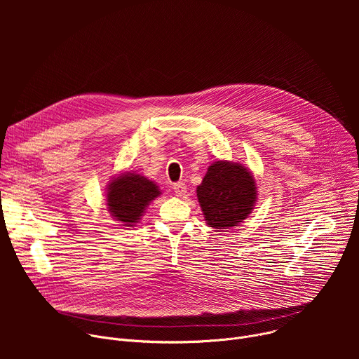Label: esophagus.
Masks as SVG:
<instances>
[{"label": "esophagus", "instance_id": "1", "mask_svg": "<svg viewBox=\"0 0 359 359\" xmlns=\"http://www.w3.org/2000/svg\"><path fill=\"white\" fill-rule=\"evenodd\" d=\"M173 190L176 193V196H184L186 193V183L184 182H177L173 184Z\"/></svg>", "mask_w": 359, "mask_h": 359}]
</instances>
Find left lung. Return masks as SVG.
I'll use <instances>...</instances> for the list:
<instances>
[{"label": "left lung", "mask_w": 359, "mask_h": 359, "mask_svg": "<svg viewBox=\"0 0 359 359\" xmlns=\"http://www.w3.org/2000/svg\"><path fill=\"white\" fill-rule=\"evenodd\" d=\"M251 172L240 163L215 162L197 186V198L204 219L213 229L240 224L254 209L257 190Z\"/></svg>", "instance_id": "left-lung-1"}]
</instances>
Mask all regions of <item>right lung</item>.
Returning <instances> with one entry per match:
<instances>
[{"label": "right lung", "instance_id": "obj_1", "mask_svg": "<svg viewBox=\"0 0 359 359\" xmlns=\"http://www.w3.org/2000/svg\"><path fill=\"white\" fill-rule=\"evenodd\" d=\"M158 196L161 190L151 180L136 173H122L108 186V210L123 226L132 227Z\"/></svg>", "mask_w": 359, "mask_h": 359}]
</instances>
